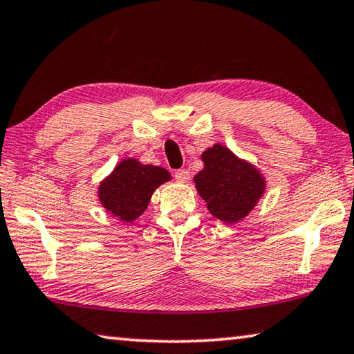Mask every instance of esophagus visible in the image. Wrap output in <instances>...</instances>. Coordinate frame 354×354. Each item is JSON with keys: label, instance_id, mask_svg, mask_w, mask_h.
Masks as SVG:
<instances>
[{"label": "esophagus", "instance_id": "34e87169", "mask_svg": "<svg viewBox=\"0 0 354 354\" xmlns=\"http://www.w3.org/2000/svg\"><path fill=\"white\" fill-rule=\"evenodd\" d=\"M189 176H191V173H189L187 170H176L175 171V178H176V181H179V183H186Z\"/></svg>", "mask_w": 354, "mask_h": 354}]
</instances>
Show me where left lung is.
Returning <instances> with one entry per match:
<instances>
[{
  "mask_svg": "<svg viewBox=\"0 0 354 354\" xmlns=\"http://www.w3.org/2000/svg\"><path fill=\"white\" fill-rule=\"evenodd\" d=\"M202 160L205 168L194 176V183L209 213L223 223H239L256 207L266 181L251 163L221 145L205 151Z\"/></svg>",
  "mask_w": 354,
  "mask_h": 354,
  "instance_id": "8db88e82",
  "label": "left lung"
}]
</instances>
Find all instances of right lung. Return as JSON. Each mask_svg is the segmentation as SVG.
<instances>
[{"instance_id": "add662e5", "label": "right lung", "mask_w": 354, "mask_h": 354, "mask_svg": "<svg viewBox=\"0 0 354 354\" xmlns=\"http://www.w3.org/2000/svg\"><path fill=\"white\" fill-rule=\"evenodd\" d=\"M168 179L170 173L165 168L125 159L100 184V202L111 214L131 223L147 208L152 192Z\"/></svg>"}]
</instances>
